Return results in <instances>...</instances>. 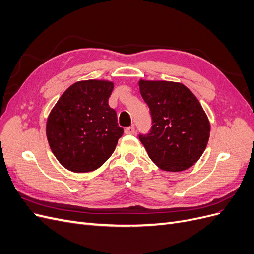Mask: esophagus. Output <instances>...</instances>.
<instances>
[{
  "instance_id": "esophagus-1",
  "label": "esophagus",
  "mask_w": 254,
  "mask_h": 254,
  "mask_svg": "<svg viewBox=\"0 0 254 254\" xmlns=\"http://www.w3.org/2000/svg\"><path fill=\"white\" fill-rule=\"evenodd\" d=\"M134 132H135V129H134L133 126L127 127V128L125 129V133H126V134H134Z\"/></svg>"
}]
</instances>
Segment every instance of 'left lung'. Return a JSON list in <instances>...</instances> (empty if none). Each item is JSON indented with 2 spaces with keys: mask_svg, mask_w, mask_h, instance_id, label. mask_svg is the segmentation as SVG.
Returning <instances> with one entry per match:
<instances>
[{
  "mask_svg": "<svg viewBox=\"0 0 254 254\" xmlns=\"http://www.w3.org/2000/svg\"><path fill=\"white\" fill-rule=\"evenodd\" d=\"M152 127L140 135L149 158L165 172H182L200 159L210 137V121L189 88L180 82L139 80Z\"/></svg>",
  "mask_w": 254,
  "mask_h": 254,
  "instance_id": "8db88e82",
  "label": "left lung"
}]
</instances>
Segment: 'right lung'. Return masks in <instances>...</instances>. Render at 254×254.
<instances>
[{"label": "right lung", "mask_w": 254, "mask_h": 254, "mask_svg": "<svg viewBox=\"0 0 254 254\" xmlns=\"http://www.w3.org/2000/svg\"><path fill=\"white\" fill-rule=\"evenodd\" d=\"M114 83L80 80L68 87L53 107L47 137L59 163L74 173H89L110 158L124 129L108 99Z\"/></svg>", "instance_id": "obj_1"}]
</instances>
